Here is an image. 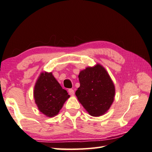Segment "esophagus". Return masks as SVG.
I'll list each match as a JSON object with an SVG mask.
<instances>
[{"instance_id": "34e87169", "label": "esophagus", "mask_w": 152, "mask_h": 152, "mask_svg": "<svg viewBox=\"0 0 152 152\" xmlns=\"http://www.w3.org/2000/svg\"><path fill=\"white\" fill-rule=\"evenodd\" d=\"M68 93L70 96H74V90L72 89H69L68 90Z\"/></svg>"}]
</instances>
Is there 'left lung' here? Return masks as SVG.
I'll return each instance as SVG.
<instances>
[{
	"label": "left lung",
	"instance_id": "obj_1",
	"mask_svg": "<svg viewBox=\"0 0 152 152\" xmlns=\"http://www.w3.org/2000/svg\"><path fill=\"white\" fill-rule=\"evenodd\" d=\"M80 87L76 96L92 116L106 114L115 97V86L106 69L100 64L88 66L80 72Z\"/></svg>",
	"mask_w": 152,
	"mask_h": 152
}]
</instances>
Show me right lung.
<instances>
[{
    "label": "right lung",
    "instance_id": "1",
    "mask_svg": "<svg viewBox=\"0 0 152 152\" xmlns=\"http://www.w3.org/2000/svg\"><path fill=\"white\" fill-rule=\"evenodd\" d=\"M33 95L39 111L52 118L58 114L63 105L70 98L52 72H42L36 82Z\"/></svg>",
    "mask_w": 152,
    "mask_h": 152
}]
</instances>
